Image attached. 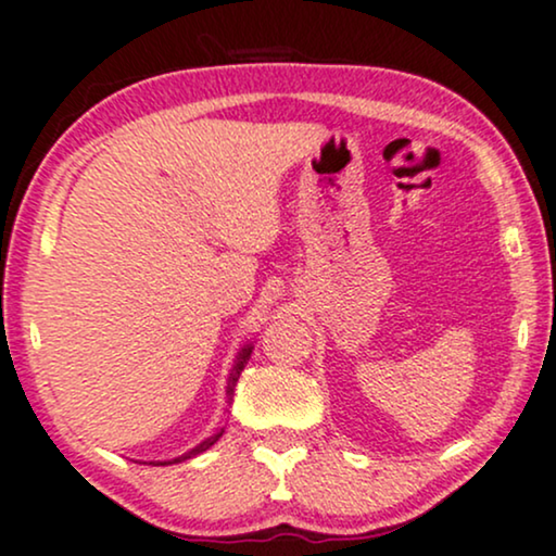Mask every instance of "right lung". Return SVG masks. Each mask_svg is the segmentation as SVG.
<instances>
[{
	"mask_svg": "<svg viewBox=\"0 0 556 556\" xmlns=\"http://www.w3.org/2000/svg\"><path fill=\"white\" fill-rule=\"evenodd\" d=\"M249 357H251V346H245L243 352L238 354V363H236V367H232V376H230V383H227V396H232V388H236V383H238V376L240 372H243V367H245V363H249ZM219 434L223 432H217L214 434V438H210V440H204L202 445H197L193 447L191 453H186V456H180V458H176V460H186V458H191V456H197V453H202V451H206V447L210 445H214L219 440Z\"/></svg>",
	"mask_w": 556,
	"mask_h": 556,
	"instance_id": "obj_1",
	"label": "right lung"
}]
</instances>
